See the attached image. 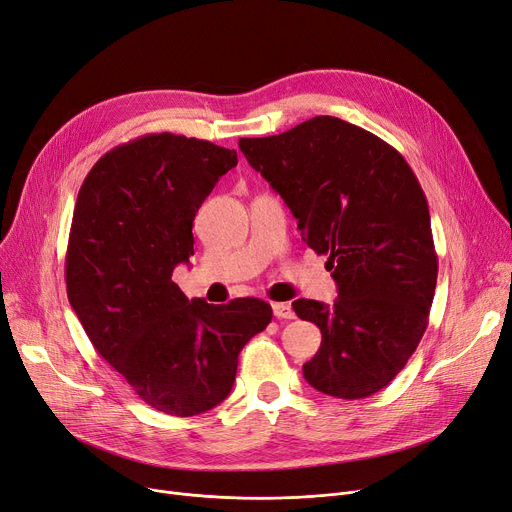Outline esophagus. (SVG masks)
I'll use <instances>...</instances> for the list:
<instances>
[{"instance_id": "obj_1", "label": "esophagus", "mask_w": 512, "mask_h": 512, "mask_svg": "<svg viewBox=\"0 0 512 512\" xmlns=\"http://www.w3.org/2000/svg\"><path fill=\"white\" fill-rule=\"evenodd\" d=\"M273 314L277 316V319H285V321L294 319V316H296L294 308H291L287 302H275L273 304Z\"/></svg>"}]
</instances>
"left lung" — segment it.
<instances>
[{
    "label": "left lung",
    "mask_w": 512,
    "mask_h": 512,
    "mask_svg": "<svg viewBox=\"0 0 512 512\" xmlns=\"http://www.w3.org/2000/svg\"><path fill=\"white\" fill-rule=\"evenodd\" d=\"M239 150L298 218L308 248L329 256L337 283L331 306L291 304L323 335L304 379L344 400L379 392L417 350L435 294L431 218L415 173L392 145L335 116L243 137Z\"/></svg>",
    "instance_id": "8db88e82"
}]
</instances>
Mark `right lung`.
I'll use <instances>...</instances> for the list:
<instances>
[{
    "instance_id": "right-lung-1",
    "label": "right lung",
    "mask_w": 512,
    "mask_h": 512,
    "mask_svg": "<svg viewBox=\"0 0 512 512\" xmlns=\"http://www.w3.org/2000/svg\"><path fill=\"white\" fill-rule=\"evenodd\" d=\"M237 152L173 133L143 135L93 164L72 214L66 291L93 348L152 408L193 417L221 404L237 356L271 304L187 300L175 266L193 256V218Z\"/></svg>"
}]
</instances>
